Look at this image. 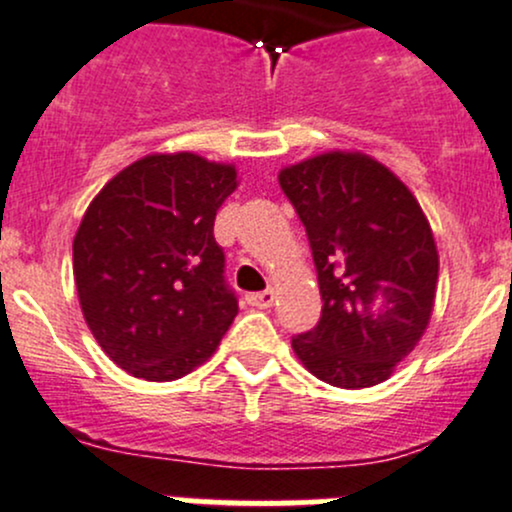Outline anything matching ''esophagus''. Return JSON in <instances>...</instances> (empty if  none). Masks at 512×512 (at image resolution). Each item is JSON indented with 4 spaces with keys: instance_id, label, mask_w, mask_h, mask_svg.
Returning <instances> with one entry per match:
<instances>
[{
    "instance_id": "obj_1",
    "label": "esophagus",
    "mask_w": 512,
    "mask_h": 512,
    "mask_svg": "<svg viewBox=\"0 0 512 512\" xmlns=\"http://www.w3.org/2000/svg\"><path fill=\"white\" fill-rule=\"evenodd\" d=\"M248 303L255 305V308H269V305L274 303V291L267 289V291H260V293H250Z\"/></svg>"
}]
</instances>
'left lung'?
<instances>
[{
  "label": "left lung",
  "instance_id": "obj_1",
  "mask_svg": "<svg viewBox=\"0 0 512 512\" xmlns=\"http://www.w3.org/2000/svg\"><path fill=\"white\" fill-rule=\"evenodd\" d=\"M279 185L308 233L322 296L320 322L291 339L293 351L322 383H383L431 320L438 250L424 211L363 154L308 158Z\"/></svg>",
  "mask_w": 512,
  "mask_h": 512
}]
</instances>
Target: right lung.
Listing matches in <instances>:
<instances>
[{
    "label": "right lung",
    "instance_id": "add662e5",
    "mask_svg": "<svg viewBox=\"0 0 512 512\" xmlns=\"http://www.w3.org/2000/svg\"><path fill=\"white\" fill-rule=\"evenodd\" d=\"M233 166L197 154L132 163L98 192L74 236L88 330L134 378L168 383L202 366L238 315L214 238Z\"/></svg>",
    "mask_w": 512,
    "mask_h": 512
}]
</instances>
